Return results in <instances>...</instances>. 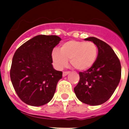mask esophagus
<instances>
[{"label":"esophagus","mask_w":129,"mask_h":129,"mask_svg":"<svg viewBox=\"0 0 129 129\" xmlns=\"http://www.w3.org/2000/svg\"><path fill=\"white\" fill-rule=\"evenodd\" d=\"M69 74H70V72H63V76H66L67 75Z\"/></svg>","instance_id":"esophagus-1"}]
</instances>
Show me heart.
I'll list each match as a JSON object with an SVG mask.
<instances>
[{
  "mask_svg": "<svg viewBox=\"0 0 129 129\" xmlns=\"http://www.w3.org/2000/svg\"><path fill=\"white\" fill-rule=\"evenodd\" d=\"M98 48L92 41L71 40L63 43L59 50L53 49L51 57L56 68L61 70L68 63L80 71L91 68L96 62Z\"/></svg>",
  "mask_w": 129,
  "mask_h": 129,
  "instance_id": "1",
  "label": "heart"
}]
</instances>
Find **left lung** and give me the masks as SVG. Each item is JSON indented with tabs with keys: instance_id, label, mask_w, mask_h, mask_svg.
Here are the masks:
<instances>
[{
	"instance_id": "left-lung-1",
	"label": "left lung",
	"mask_w": 129,
	"mask_h": 129,
	"mask_svg": "<svg viewBox=\"0 0 129 129\" xmlns=\"http://www.w3.org/2000/svg\"><path fill=\"white\" fill-rule=\"evenodd\" d=\"M85 40L96 45L98 57L91 68L79 73L80 81L74 90L81 102L97 106L106 102L115 91L120 82L121 66L109 45L94 37Z\"/></svg>"
}]
</instances>
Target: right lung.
I'll use <instances>...</instances> for the list:
<instances>
[{
	"label": "right lung",
	"instance_id": "right-lung-1",
	"mask_svg": "<svg viewBox=\"0 0 129 129\" xmlns=\"http://www.w3.org/2000/svg\"><path fill=\"white\" fill-rule=\"evenodd\" d=\"M61 40L57 35H39L15 51L11 80L18 96L28 105L42 106L54 96L62 72L53 68L51 54Z\"/></svg>",
	"mask_w": 129,
	"mask_h": 129
}]
</instances>
